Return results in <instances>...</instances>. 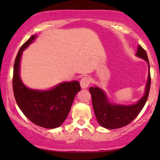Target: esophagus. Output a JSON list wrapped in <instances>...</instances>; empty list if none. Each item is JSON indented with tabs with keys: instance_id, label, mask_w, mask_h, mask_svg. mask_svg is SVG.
I'll use <instances>...</instances> for the list:
<instances>
[{
	"instance_id": "1",
	"label": "esophagus",
	"mask_w": 160,
	"mask_h": 160,
	"mask_svg": "<svg viewBox=\"0 0 160 160\" xmlns=\"http://www.w3.org/2000/svg\"><path fill=\"white\" fill-rule=\"evenodd\" d=\"M91 83V80H90V77H82L81 80H80V86L82 88L85 89V88H88L89 87V85Z\"/></svg>"
}]
</instances>
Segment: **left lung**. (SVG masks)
<instances>
[{
  "mask_svg": "<svg viewBox=\"0 0 160 160\" xmlns=\"http://www.w3.org/2000/svg\"><path fill=\"white\" fill-rule=\"evenodd\" d=\"M136 56L146 60L149 68L147 53L141 46H138ZM150 84H151V77H150L149 70L146 93L136 104L128 106L111 104L108 103L105 93L102 90L97 87L90 88L89 91L91 94L93 108L98 123L102 127L108 129L122 128L130 124L138 115L140 111L142 110L143 107L145 106L149 97Z\"/></svg>",
  "mask_w": 160,
  "mask_h": 160,
  "instance_id": "1",
  "label": "left lung"
}]
</instances>
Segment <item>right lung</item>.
<instances>
[{"instance_id":"add662e5","label":"right lung","mask_w":160,"mask_h":160,"mask_svg":"<svg viewBox=\"0 0 160 160\" xmlns=\"http://www.w3.org/2000/svg\"><path fill=\"white\" fill-rule=\"evenodd\" d=\"M32 35L22 46L14 64L12 86L19 108L32 122L46 128L62 125L70 112L76 94L81 90L78 81L65 82L52 90L40 91L26 88L19 76L20 59L23 50L33 42Z\"/></svg>"}]
</instances>
